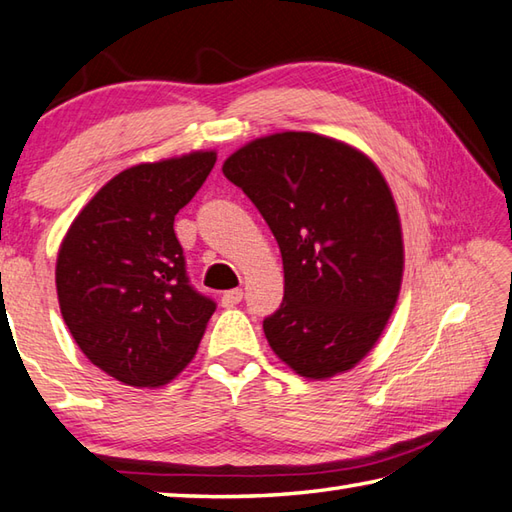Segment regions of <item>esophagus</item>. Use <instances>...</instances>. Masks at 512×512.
Masks as SVG:
<instances>
[{"label":"esophagus","instance_id":"obj_1","mask_svg":"<svg viewBox=\"0 0 512 512\" xmlns=\"http://www.w3.org/2000/svg\"><path fill=\"white\" fill-rule=\"evenodd\" d=\"M243 301V289H227V292L220 296V303L223 307H234Z\"/></svg>","mask_w":512,"mask_h":512}]
</instances>
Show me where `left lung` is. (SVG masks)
I'll use <instances>...</instances> for the list:
<instances>
[{
  "instance_id": "8db88e82",
  "label": "left lung",
  "mask_w": 512,
  "mask_h": 512,
  "mask_svg": "<svg viewBox=\"0 0 512 512\" xmlns=\"http://www.w3.org/2000/svg\"><path fill=\"white\" fill-rule=\"evenodd\" d=\"M223 173L281 247L285 296L263 321L272 350L305 379L352 370L403 278L401 220L379 167L341 140L285 131L231 153Z\"/></svg>"
}]
</instances>
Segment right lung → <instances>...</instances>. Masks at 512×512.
<instances>
[{"label": "right lung", "mask_w": 512, "mask_h": 512, "mask_svg": "<svg viewBox=\"0 0 512 512\" xmlns=\"http://www.w3.org/2000/svg\"><path fill=\"white\" fill-rule=\"evenodd\" d=\"M216 151L120 171L77 214L55 267L64 323L86 359L133 388L187 368L216 303L189 285L173 218Z\"/></svg>", "instance_id": "add662e5"}]
</instances>
